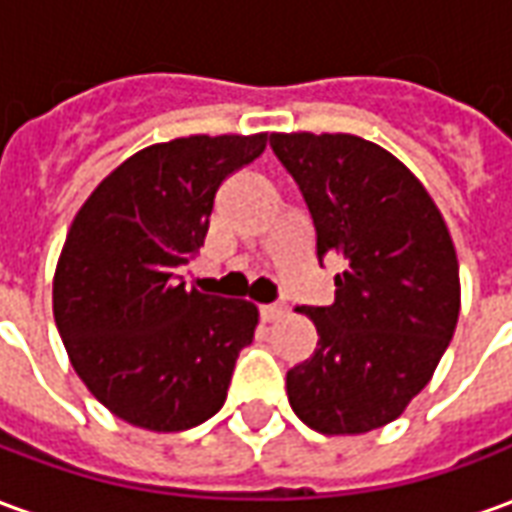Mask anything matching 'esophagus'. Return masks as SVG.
Wrapping results in <instances>:
<instances>
[{"label": "esophagus", "instance_id": "esophagus-1", "mask_svg": "<svg viewBox=\"0 0 512 512\" xmlns=\"http://www.w3.org/2000/svg\"><path fill=\"white\" fill-rule=\"evenodd\" d=\"M260 315H263V321L268 323L279 321V318L285 315V304H263V307H260Z\"/></svg>", "mask_w": 512, "mask_h": 512}]
</instances>
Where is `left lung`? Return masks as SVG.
<instances>
[{"label": "left lung", "instance_id": "left-lung-1", "mask_svg": "<svg viewBox=\"0 0 512 512\" xmlns=\"http://www.w3.org/2000/svg\"><path fill=\"white\" fill-rule=\"evenodd\" d=\"M299 183L318 257L343 255L334 304L304 307L315 354L288 370L296 417L326 436L389 425L439 365L461 312L450 230L414 172L354 134H271Z\"/></svg>", "mask_w": 512, "mask_h": 512}]
</instances>
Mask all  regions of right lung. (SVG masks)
I'll list each match as a JSON object with an SVG mask.
<instances>
[{
	"mask_svg": "<svg viewBox=\"0 0 512 512\" xmlns=\"http://www.w3.org/2000/svg\"><path fill=\"white\" fill-rule=\"evenodd\" d=\"M268 134L180 136L126 158L87 197L54 271V321L73 370L115 417L175 433L224 406L257 307L186 290L213 197Z\"/></svg>",
	"mask_w": 512,
	"mask_h": 512,
	"instance_id": "obj_1",
	"label": "right lung"
}]
</instances>
